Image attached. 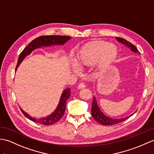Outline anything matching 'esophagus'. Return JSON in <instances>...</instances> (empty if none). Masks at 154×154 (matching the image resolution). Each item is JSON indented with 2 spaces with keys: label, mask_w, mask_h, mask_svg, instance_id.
<instances>
[{
  "label": "esophagus",
  "mask_w": 154,
  "mask_h": 154,
  "mask_svg": "<svg viewBox=\"0 0 154 154\" xmlns=\"http://www.w3.org/2000/svg\"><path fill=\"white\" fill-rule=\"evenodd\" d=\"M85 88V85L84 83H80L78 85V88L79 89H82V88Z\"/></svg>",
  "instance_id": "34e87169"
}]
</instances>
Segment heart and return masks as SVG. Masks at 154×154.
Masks as SVG:
<instances>
[{"label":"heart","instance_id":"obj_1","mask_svg":"<svg viewBox=\"0 0 154 154\" xmlns=\"http://www.w3.org/2000/svg\"><path fill=\"white\" fill-rule=\"evenodd\" d=\"M117 56L116 45L103 41H92L81 50L76 62H71V67L75 73H79L81 69L91 66L98 61V68L105 69L115 60Z\"/></svg>","mask_w":154,"mask_h":154}]
</instances>
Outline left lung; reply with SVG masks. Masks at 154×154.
<instances>
[{
	"label": "left lung",
	"mask_w": 154,
	"mask_h": 154,
	"mask_svg": "<svg viewBox=\"0 0 154 154\" xmlns=\"http://www.w3.org/2000/svg\"><path fill=\"white\" fill-rule=\"evenodd\" d=\"M116 39L118 42H121V43H122L125 45L126 46H127L128 48H129L131 51L136 53L138 52V54H140V52H139V51H138V49L134 45L131 43L130 42L127 41L125 38L116 37ZM91 113H92V116L93 117L94 119L97 121L98 123H99L101 125H116L119 123L123 122V121L127 119L128 118L130 117L129 116V117L121 118V119H115V118H111L106 116L102 112V111L100 110V109L95 97H93V100H92V103ZM133 115V114H132V115H131V116H132Z\"/></svg>",
	"instance_id": "left-lung-1"
}]
</instances>
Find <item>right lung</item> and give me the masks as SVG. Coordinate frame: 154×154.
<instances>
[{
  "instance_id": "obj_1",
  "label": "right lung",
  "mask_w": 154,
  "mask_h": 154,
  "mask_svg": "<svg viewBox=\"0 0 154 154\" xmlns=\"http://www.w3.org/2000/svg\"><path fill=\"white\" fill-rule=\"evenodd\" d=\"M71 37L69 36H62V35H45V36H41L34 39L20 53L18 60H17L16 71L23 59L27 56L30 54L31 52L34 51V50L41 48L42 46H51L52 45H63L66 42L68 41L69 39H71ZM70 94V88H66V90H64L60 97L58 105L57 106L56 109L54 110V112H53L51 115L45 117H42L40 118V119H35V118L32 117L29 115H28L22 109H20L21 110V112L23 113V115L28 118L29 119L33 121V122H36L41 125H51L56 123L57 121H58L63 117L66 111V102L69 98Z\"/></svg>"
}]
</instances>
